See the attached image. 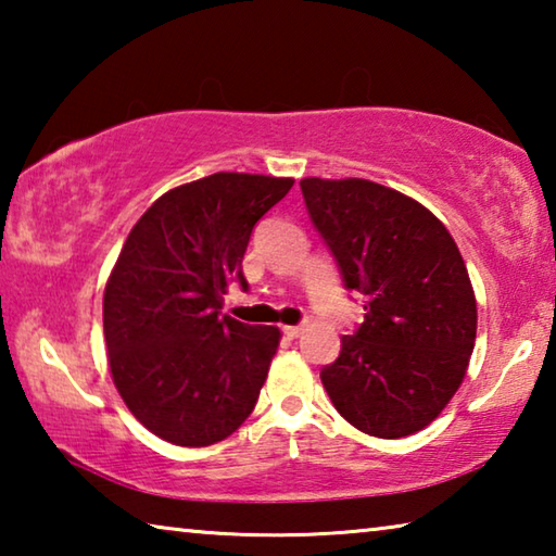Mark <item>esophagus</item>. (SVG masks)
<instances>
[{"instance_id": "34e87169", "label": "esophagus", "mask_w": 556, "mask_h": 556, "mask_svg": "<svg viewBox=\"0 0 556 556\" xmlns=\"http://www.w3.org/2000/svg\"><path fill=\"white\" fill-rule=\"evenodd\" d=\"M301 333H304V328H301V326H285V336L287 338H299Z\"/></svg>"}]
</instances>
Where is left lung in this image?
Wrapping results in <instances>:
<instances>
[{
	"label": "left lung",
	"instance_id": "left-lung-1",
	"mask_svg": "<svg viewBox=\"0 0 556 556\" xmlns=\"http://www.w3.org/2000/svg\"><path fill=\"white\" fill-rule=\"evenodd\" d=\"M306 208L365 296V318L321 370L338 414L370 437L434 421L466 378L476 294L454 238L419 201L368 178H301Z\"/></svg>",
	"mask_w": 556,
	"mask_h": 556
}]
</instances>
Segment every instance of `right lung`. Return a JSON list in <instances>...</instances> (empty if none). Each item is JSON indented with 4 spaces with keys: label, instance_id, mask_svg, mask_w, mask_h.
Returning <instances> with one entry per match:
<instances>
[{
    "label": "right lung",
    "instance_id": "obj_1",
    "mask_svg": "<svg viewBox=\"0 0 556 556\" xmlns=\"http://www.w3.org/2000/svg\"><path fill=\"white\" fill-rule=\"evenodd\" d=\"M294 178L220 172L176 186L127 235L102 296L112 382L137 421L176 446L228 439L255 409L277 326L223 316L255 223Z\"/></svg>",
    "mask_w": 556,
    "mask_h": 556
}]
</instances>
